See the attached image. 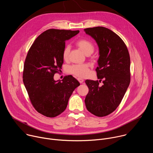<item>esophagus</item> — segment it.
I'll return each mask as SVG.
<instances>
[{"mask_svg":"<svg viewBox=\"0 0 153 153\" xmlns=\"http://www.w3.org/2000/svg\"><path fill=\"white\" fill-rule=\"evenodd\" d=\"M77 80L80 82V83H82L84 82V80L81 78H77Z\"/></svg>","mask_w":153,"mask_h":153,"instance_id":"1","label":"esophagus"}]
</instances>
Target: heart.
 Segmentation results:
<instances>
[{"label": "heart", "instance_id": "obj_1", "mask_svg": "<svg viewBox=\"0 0 153 153\" xmlns=\"http://www.w3.org/2000/svg\"><path fill=\"white\" fill-rule=\"evenodd\" d=\"M77 46L86 55L92 54L94 51V45L93 42L89 39L82 38L77 40L76 42ZM70 52V46L67 45L64 48L62 52V58L67 59ZM69 72L77 77H85L89 73V67L86 64H77L70 66L68 68Z\"/></svg>", "mask_w": 153, "mask_h": 153}]
</instances>
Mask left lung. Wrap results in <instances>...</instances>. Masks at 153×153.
<instances>
[{
	"mask_svg": "<svg viewBox=\"0 0 153 153\" xmlns=\"http://www.w3.org/2000/svg\"><path fill=\"white\" fill-rule=\"evenodd\" d=\"M99 48L98 67L95 71L100 80H86L89 88L85 103L87 110L102 117L118 107L130 82V58L123 39L111 30L101 26L86 28ZM103 80L104 85H99Z\"/></svg>",
	"mask_w": 153,
	"mask_h": 153,
	"instance_id": "8db88e82",
	"label": "left lung"
}]
</instances>
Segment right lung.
Here are the masks:
<instances>
[{
  "mask_svg": "<svg viewBox=\"0 0 153 153\" xmlns=\"http://www.w3.org/2000/svg\"><path fill=\"white\" fill-rule=\"evenodd\" d=\"M79 30L48 29L39 35L29 48L24 64L23 83L35 109L42 115L53 118L66 109L74 90L80 85L72 76L62 81L53 76L64 63L65 41Z\"/></svg>",
  "mask_w": 153,
  "mask_h": 153,
  "instance_id": "add662e5",
  "label": "right lung"
}]
</instances>
